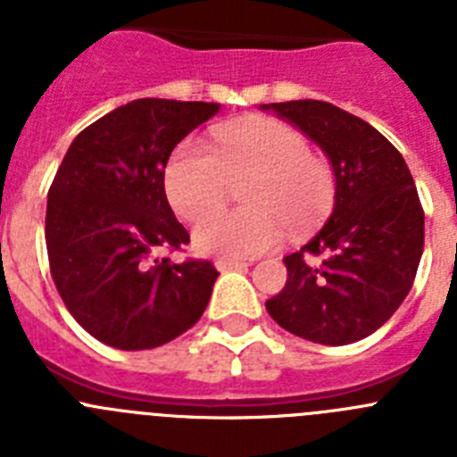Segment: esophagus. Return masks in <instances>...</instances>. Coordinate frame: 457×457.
Returning <instances> with one entry per match:
<instances>
[{"mask_svg": "<svg viewBox=\"0 0 457 457\" xmlns=\"http://www.w3.org/2000/svg\"><path fill=\"white\" fill-rule=\"evenodd\" d=\"M215 265L220 272H228V270H245L249 263H245V261H226V258H221V261H217Z\"/></svg>", "mask_w": 457, "mask_h": 457, "instance_id": "esophagus-1", "label": "esophagus"}]
</instances>
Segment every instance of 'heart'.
Wrapping results in <instances>:
<instances>
[{"mask_svg":"<svg viewBox=\"0 0 457 457\" xmlns=\"http://www.w3.org/2000/svg\"><path fill=\"white\" fill-rule=\"evenodd\" d=\"M240 182L248 208L213 216ZM164 189L183 220L213 216L194 231L199 252L252 258L277 247L284 226L300 236L325 220L337 179L293 125L256 119L220 128L212 148L199 139L183 141L164 169Z\"/></svg>","mask_w":457,"mask_h":457,"instance_id":"1","label":"heart"}]
</instances>
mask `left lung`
Here are the masks:
<instances>
[{
	"instance_id": "1",
	"label": "left lung",
	"mask_w": 457,
	"mask_h": 457,
	"mask_svg": "<svg viewBox=\"0 0 457 457\" xmlns=\"http://www.w3.org/2000/svg\"><path fill=\"white\" fill-rule=\"evenodd\" d=\"M327 153L332 217L284 258V290L265 302L277 325L322 345H348L385 325L410 293L423 253V208L405 160L364 119L322 100L263 104Z\"/></svg>"
}]
</instances>
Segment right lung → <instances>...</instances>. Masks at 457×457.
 I'll return each mask as SVG.
<instances>
[{
  "label": "right lung",
  "mask_w": 457,
  "mask_h": 457,
  "mask_svg": "<svg viewBox=\"0 0 457 457\" xmlns=\"http://www.w3.org/2000/svg\"><path fill=\"white\" fill-rule=\"evenodd\" d=\"M217 103L139 98L84 128L47 192L50 272L71 316L119 350H151L196 325L220 272L171 263L189 233L164 192L169 155Z\"/></svg>",
  "instance_id": "add662e5"
}]
</instances>
